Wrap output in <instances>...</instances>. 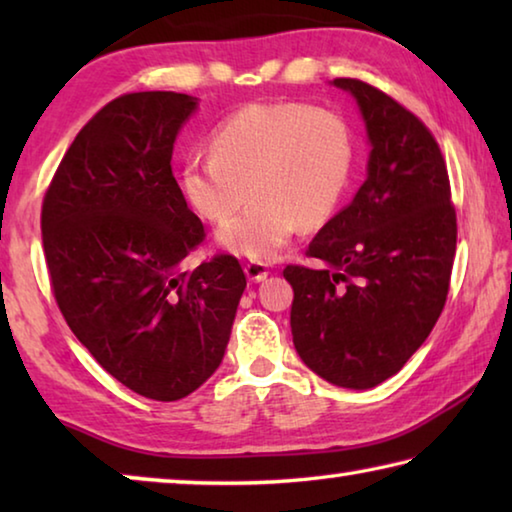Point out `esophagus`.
<instances>
[{
	"label": "esophagus",
	"instance_id": "34e87169",
	"mask_svg": "<svg viewBox=\"0 0 512 512\" xmlns=\"http://www.w3.org/2000/svg\"><path fill=\"white\" fill-rule=\"evenodd\" d=\"M244 271L250 282H262L268 277V266L264 262H248L244 266Z\"/></svg>",
	"mask_w": 512,
	"mask_h": 512
}]
</instances>
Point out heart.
Wrapping results in <instances>:
<instances>
[{"label": "heart", "mask_w": 512, "mask_h": 512, "mask_svg": "<svg viewBox=\"0 0 512 512\" xmlns=\"http://www.w3.org/2000/svg\"><path fill=\"white\" fill-rule=\"evenodd\" d=\"M352 169V131L334 110L250 103L216 128L212 153L189 155L183 192L214 223L228 221L248 192L255 194L244 214L221 228L219 244L262 262L289 244L300 223L320 225L339 210Z\"/></svg>", "instance_id": "1"}]
</instances>
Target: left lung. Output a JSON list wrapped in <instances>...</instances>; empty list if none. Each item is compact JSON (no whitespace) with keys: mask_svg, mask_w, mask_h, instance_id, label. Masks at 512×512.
<instances>
[{"mask_svg":"<svg viewBox=\"0 0 512 512\" xmlns=\"http://www.w3.org/2000/svg\"><path fill=\"white\" fill-rule=\"evenodd\" d=\"M366 121L368 178L307 248L323 268L289 264L291 334L329 384L372 388L400 372L445 307L456 210L436 137L386 92L334 79Z\"/></svg>","mask_w":512,"mask_h":512,"instance_id":"1","label":"left lung"}]
</instances>
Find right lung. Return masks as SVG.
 <instances>
[{"mask_svg": "<svg viewBox=\"0 0 512 512\" xmlns=\"http://www.w3.org/2000/svg\"><path fill=\"white\" fill-rule=\"evenodd\" d=\"M196 106L180 92L112 99L76 135L42 201L60 314L103 370L158 402L212 377L246 289L232 255L180 266L205 239L171 171Z\"/></svg>", "mask_w": 512, "mask_h": 512, "instance_id": "obj_1", "label": "right lung"}]
</instances>
